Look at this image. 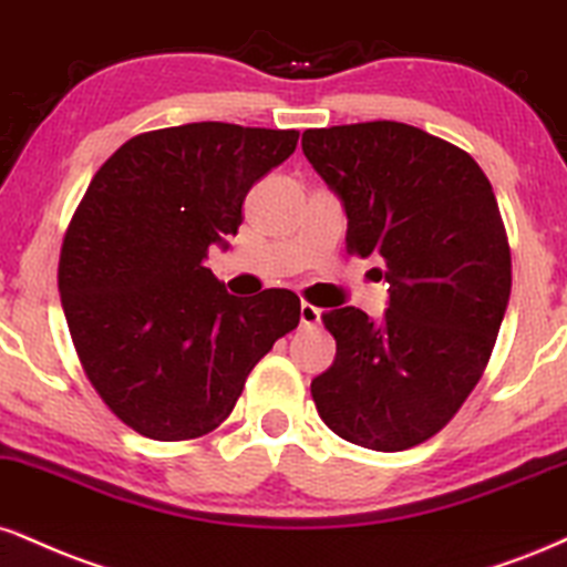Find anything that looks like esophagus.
<instances>
[{
  "instance_id": "esophagus-1",
  "label": "esophagus",
  "mask_w": 567,
  "mask_h": 567,
  "mask_svg": "<svg viewBox=\"0 0 567 567\" xmlns=\"http://www.w3.org/2000/svg\"><path fill=\"white\" fill-rule=\"evenodd\" d=\"M319 319H322V311L317 306H311L309 301L301 303V327H317Z\"/></svg>"
}]
</instances>
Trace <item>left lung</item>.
<instances>
[{"label": "left lung", "instance_id": "left-lung-1", "mask_svg": "<svg viewBox=\"0 0 567 567\" xmlns=\"http://www.w3.org/2000/svg\"><path fill=\"white\" fill-rule=\"evenodd\" d=\"M303 155L340 195L346 250L385 261L383 322L322 313L336 361L313 378L340 439L404 452L433 439L478 385L513 288L496 195L462 147L399 121L306 128Z\"/></svg>", "mask_w": 567, "mask_h": 567}]
</instances>
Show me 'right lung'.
<instances>
[{
	"label": "right lung",
	"mask_w": 567,
	"mask_h": 567,
	"mask_svg": "<svg viewBox=\"0 0 567 567\" xmlns=\"http://www.w3.org/2000/svg\"><path fill=\"white\" fill-rule=\"evenodd\" d=\"M296 128L221 121L155 128L92 176L60 248L58 288L89 383L153 441L216 431L301 298H235L206 258L237 235L248 189L290 158Z\"/></svg>",
	"instance_id": "add662e5"
}]
</instances>
